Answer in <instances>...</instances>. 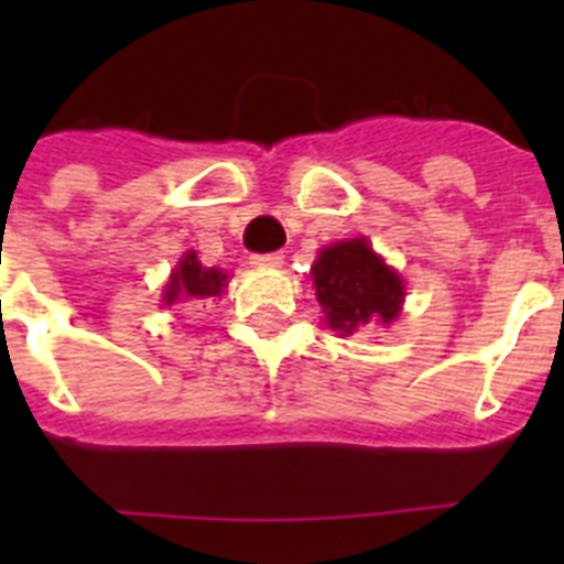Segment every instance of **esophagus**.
Wrapping results in <instances>:
<instances>
[{"label":"esophagus","mask_w":564,"mask_h":564,"mask_svg":"<svg viewBox=\"0 0 564 564\" xmlns=\"http://www.w3.org/2000/svg\"><path fill=\"white\" fill-rule=\"evenodd\" d=\"M282 262H285V257H282V253H279V251L257 253V257H251V265L253 268H279V265H282Z\"/></svg>","instance_id":"esophagus-1"}]
</instances>
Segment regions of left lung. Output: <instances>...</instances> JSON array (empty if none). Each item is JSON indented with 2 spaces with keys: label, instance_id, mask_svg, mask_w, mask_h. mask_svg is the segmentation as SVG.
<instances>
[{
  "label": "left lung",
  "instance_id": "8db88e82",
  "mask_svg": "<svg viewBox=\"0 0 564 564\" xmlns=\"http://www.w3.org/2000/svg\"><path fill=\"white\" fill-rule=\"evenodd\" d=\"M316 299L333 330L350 336L358 327L390 325L401 313L403 282L364 237L333 242L311 268Z\"/></svg>",
  "mask_w": 564,
  "mask_h": 564
}]
</instances>
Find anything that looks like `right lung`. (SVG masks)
Returning <instances> with one entry per match:
<instances>
[{
  "label": "right lung",
  "mask_w": 564,
  "mask_h": 564,
  "mask_svg": "<svg viewBox=\"0 0 564 564\" xmlns=\"http://www.w3.org/2000/svg\"><path fill=\"white\" fill-rule=\"evenodd\" d=\"M226 282L228 273H223L220 268H203L197 253L188 251L183 253L181 265L174 268L172 276H169L163 299H166V305H174V302H181V299L186 302V299L220 296Z\"/></svg>",
  "instance_id": "1"
}]
</instances>
